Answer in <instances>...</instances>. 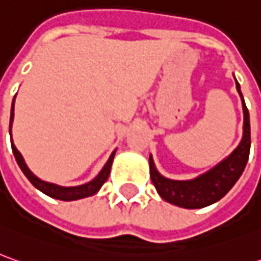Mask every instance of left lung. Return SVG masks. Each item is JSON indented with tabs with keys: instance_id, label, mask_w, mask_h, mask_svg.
I'll use <instances>...</instances> for the list:
<instances>
[{
	"instance_id": "obj_1",
	"label": "left lung",
	"mask_w": 261,
	"mask_h": 261,
	"mask_svg": "<svg viewBox=\"0 0 261 261\" xmlns=\"http://www.w3.org/2000/svg\"><path fill=\"white\" fill-rule=\"evenodd\" d=\"M236 86L241 99L243 94L240 89V84L236 81ZM243 113H244V125H243V139L238 147L224 159L206 173L198 176L191 180H172L162 176L154 166L153 158H148L150 165V177L159 195L166 201L182 208L196 210L203 208L211 203L220 201L225 196L229 189L236 185L240 176L243 175L244 167L247 165L248 154H250V115L243 99Z\"/></svg>"
}]
</instances>
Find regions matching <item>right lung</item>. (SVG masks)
<instances>
[{"mask_svg": "<svg viewBox=\"0 0 261 261\" xmlns=\"http://www.w3.org/2000/svg\"><path fill=\"white\" fill-rule=\"evenodd\" d=\"M14 99H15V96H14ZM14 99L13 105H11V117H10V133H11V124H13L14 120ZM11 148H13L14 158L17 160V163H18V166L21 169V172H23L24 175H25V177L32 182L33 186L37 188V189L41 191L43 193H46L50 198L60 199V201H76V199H82V198H86V196H92V195H95V193L98 192V191L101 189V186L107 182L108 176H110L111 165H113L114 160V154H115V151H114L113 154L110 156V159H108V162L105 163V166L102 167V170H101V172L98 173V176H96L95 179H92L91 182H88V184L85 185H79V186L65 188V186H59V185L50 184V182H44V180L39 179L36 175H33L32 170L27 167V165H25L21 153L17 150L15 146H14L13 140H11Z\"/></svg>", "mask_w": 261, "mask_h": 261, "instance_id": "1", "label": "right lung"}]
</instances>
